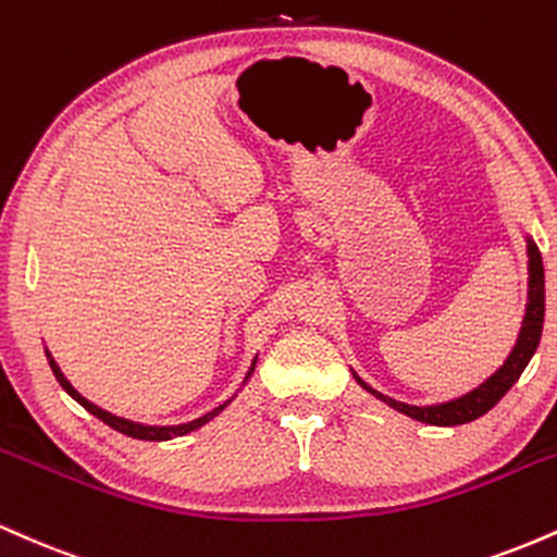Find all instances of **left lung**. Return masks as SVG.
Masks as SVG:
<instances>
[{
  "mask_svg": "<svg viewBox=\"0 0 557 557\" xmlns=\"http://www.w3.org/2000/svg\"><path fill=\"white\" fill-rule=\"evenodd\" d=\"M527 253H529V300H527V314H523V322H521L519 341H516L510 356L505 359L503 367L490 376V380H484L482 385L471 389V393L461 395V398L437 403V406H408V403L393 400L387 398V395L376 393V389L369 387L359 374H354L356 382H359L367 393H372L374 398L387 403L389 408L406 413V417L421 421V424L456 426V424H469V421L484 417V413H487L490 408H495L497 400H500L503 395L519 382V376L523 374V369H527V363L532 361L536 345H540V337H542V324H545V267H542V253L532 238H527Z\"/></svg>",
  "mask_w": 557,
  "mask_h": 557,
  "instance_id": "1",
  "label": "left lung"
}]
</instances>
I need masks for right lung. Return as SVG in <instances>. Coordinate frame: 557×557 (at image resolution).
Segmentation results:
<instances>
[{"label": "right lung", "mask_w": 557, "mask_h": 557, "mask_svg": "<svg viewBox=\"0 0 557 557\" xmlns=\"http://www.w3.org/2000/svg\"><path fill=\"white\" fill-rule=\"evenodd\" d=\"M47 359H49V367H52V372H54V376H57V382H60V385H62V389H65V393L70 395V398H73V400H78L81 406L86 408L88 413H94L96 419H101V421H104L107 426H112V430H117V432L127 434V437H136V440H151V443H162V440L183 437V434H188V432L198 430V426H203V424H207V421H212V419L216 417V413H222V411H225V408H227V403H233V398H235V395H233V398L222 403V406H216L214 411L203 413V417H198V419H194V421H188V424H175V426H149V424H138V421H131V419H123V417H114V413L104 411V408L94 406L91 400H86V398H83V395L78 393V389H75L73 385H70V382H67V376L60 372V367H57V361L52 359V354H49V350H47ZM253 369H257V359H253L251 369H248V374H246V380H243V385H246V382L251 380Z\"/></svg>", "instance_id": "right-lung-1"}]
</instances>
